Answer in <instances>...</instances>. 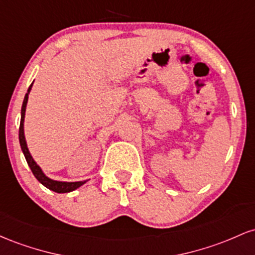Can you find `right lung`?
<instances>
[{
  "label": "right lung",
  "instance_id": "obj_1",
  "mask_svg": "<svg viewBox=\"0 0 255 255\" xmlns=\"http://www.w3.org/2000/svg\"><path fill=\"white\" fill-rule=\"evenodd\" d=\"M33 84V83H32ZM32 84L30 85L28 88L26 95L24 97V102H22L21 106V119H20V128H19V142H20V147H21L22 153H24L25 159H26L28 167L31 168L32 171L33 176L36 177L37 181H38L41 184L44 185L45 188H48L49 190L55 191V193L62 194V193H70V191H73L76 189H78L81 185L87 183V181H79V182H62V181H55V179H51L47 176L39 165H37V162L33 160L32 155H31L30 150L27 148V143H26V138H25V133H24V119H25V112H26V105H27V100H28V94H30L31 88H32Z\"/></svg>",
  "mask_w": 255,
  "mask_h": 255
}]
</instances>
